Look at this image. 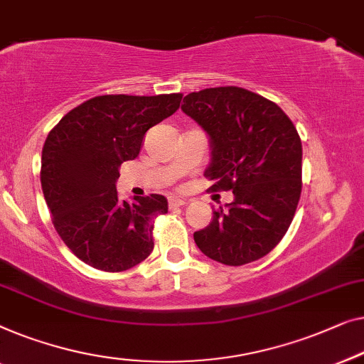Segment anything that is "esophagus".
I'll return each instance as SVG.
<instances>
[{
    "mask_svg": "<svg viewBox=\"0 0 364 364\" xmlns=\"http://www.w3.org/2000/svg\"><path fill=\"white\" fill-rule=\"evenodd\" d=\"M168 204H170V208H180L183 204H186V199L178 198V196H170L168 198Z\"/></svg>",
    "mask_w": 364,
    "mask_h": 364,
    "instance_id": "34e87169",
    "label": "esophagus"
}]
</instances>
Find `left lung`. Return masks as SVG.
Listing matches in <instances>:
<instances>
[{"mask_svg": "<svg viewBox=\"0 0 364 364\" xmlns=\"http://www.w3.org/2000/svg\"><path fill=\"white\" fill-rule=\"evenodd\" d=\"M181 110L208 133L211 161L204 176L213 191L234 201L213 211L194 232L209 259L244 265L267 255L284 237L301 193V141L277 104L240 87L191 92Z\"/></svg>", "mask_w": 364, "mask_h": 364, "instance_id": "obj_1", "label": "left lung"}]
</instances>
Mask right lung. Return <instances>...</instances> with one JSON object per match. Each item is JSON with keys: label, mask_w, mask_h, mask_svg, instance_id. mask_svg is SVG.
<instances>
[{"label": "right lung", "mask_w": 364, "mask_h": 364, "mask_svg": "<svg viewBox=\"0 0 364 364\" xmlns=\"http://www.w3.org/2000/svg\"><path fill=\"white\" fill-rule=\"evenodd\" d=\"M181 94L100 95L65 114L49 132L41 184L53 223L82 262L122 272L153 250V223L168 213L161 194L120 201L115 183L138 156L148 129L180 109Z\"/></svg>", "instance_id": "1"}]
</instances>
